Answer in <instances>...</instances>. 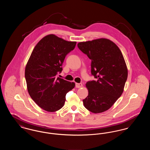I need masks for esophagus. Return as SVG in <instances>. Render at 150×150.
I'll list each match as a JSON object with an SVG mask.
<instances>
[{"label": "esophagus", "mask_w": 150, "mask_h": 150, "mask_svg": "<svg viewBox=\"0 0 150 150\" xmlns=\"http://www.w3.org/2000/svg\"><path fill=\"white\" fill-rule=\"evenodd\" d=\"M75 86L76 88H80L81 87L83 86V84L81 83H76L75 84Z\"/></svg>", "instance_id": "1"}]
</instances>
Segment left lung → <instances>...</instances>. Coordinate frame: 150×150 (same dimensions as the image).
Segmentation results:
<instances>
[{"mask_svg": "<svg viewBox=\"0 0 150 150\" xmlns=\"http://www.w3.org/2000/svg\"><path fill=\"white\" fill-rule=\"evenodd\" d=\"M79 49L91 59L95 80L86 83L88 96L84 107L97 114L107 111L120 97L128 78V69L121 50L109 39L100 38L78 44Z\"/></svg>", "mask_w": 150, "mask_h": 150, "instance_id": "left-lung-1", "label": "left lung"}]
</instances>
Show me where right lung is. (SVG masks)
I'll return each mask as SVG.
<instances>
[{
  "label": "right lung",
  "instance_id": "obj_1",
  "mask_svg": "<svg viewBox=\"0 0 150 150\" xmlns=\"http://www.w3.org/2000/svg\"><path fill=\"white\" fill-rule=\"evenodd\" d=\"M76 42H68L53 34L45 36L36 45L25 67L29 95L36 103L48 112L64 106L66 94L75 86L57 76L62 70L66 56L74 50Z\"/></svg>",
  "mask_w": 150,
  "mask_h": 150
}]
</instances>
